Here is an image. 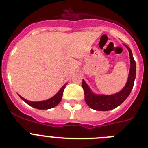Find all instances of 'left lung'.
Here are the masks:
<instances>
[{"label": "left lung", "mask_w": 148, "mask_h": 148, "mask_svg": "<svg viewBox=\"0 0 148 148\" xmlns=\"http://www.w3.org/2000/svg\"><path fill=\"white\" fill-rule=\"evenodd\" d=\"M126 47L130 53V69L127 82L121 91L110 95H95L91 92L85 82L84 80L82 81V87L84 92L85 101L87 105L92 109L99 111H108L114 109L122 104L128 97V95H130L136 78V61L133 58L131 49L127 46H126Z\"/></svg>", "instance_id": "left-lung-1"}]
</instances>
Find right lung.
Instances as JSON below:
<instances>
[{
    "mask_svg": "<svg viewBox=\"0 0 148 148\" xmlns=\"http://www.w3.org/2000/svg\"><path fill=\"white\" fill-rule=\"evenodd\" d=\"M66 85V84L61 87V89L58 91V93L56 94V95H54L53 98L48 99V100L42 101H38V102H34V101H28L27 100V99H23L21 96H20V97L21 99H23L27 104H28L29 105H30L31 107H33V108H37V109L39 110L50 109V108H54V107H56V105H58L60 103L61 99H62L63 92H64V90Z\"/></svg>",
    "mask_w": 148,
    "mask_h": 148,
    "instance_id": "add662e5",
    "label": "right lung"
}]
</instances>
